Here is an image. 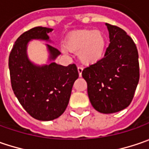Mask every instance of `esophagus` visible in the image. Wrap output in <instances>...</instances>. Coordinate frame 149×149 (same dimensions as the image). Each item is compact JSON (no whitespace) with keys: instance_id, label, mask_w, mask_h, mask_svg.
I'll return each instance as SVG.
<instances>
[{"instance_id":"1","label":"esophagus","mask_w":149,"mask_h":149,"mask_svg":"<svg viewBox=\"0 0 149 149\" xmlns=\"http://www.w3.org/2000/svg\"><path fill=\"white\" fill-rule=\"evenodd\" d=\"M82 70H83V68H81V67H78V68H77V71H78V74H79V77H81V72H82Z\"/></svg>"}]
</instances>
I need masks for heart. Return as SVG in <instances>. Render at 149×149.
<instances>
[{"label": "heart", "instance_id": "b5f03b06", "mask_svg": "<svg viewBox=\"0 0 149 149\" xmlns=\"http://www.w3.org/2000/svg\"><path fill=\"white\" fill-rule=\"evenodd\" d=\"M65 46L68 51L78 53V59L83 65L91 66L104 57L107 42L102 31L87 29L72 33Z\"/></svg>", "mask_w": 149, "mask_h": 149}]
</instances>
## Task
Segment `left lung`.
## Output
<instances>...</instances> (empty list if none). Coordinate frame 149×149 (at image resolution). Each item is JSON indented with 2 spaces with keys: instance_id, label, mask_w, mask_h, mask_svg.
Segmentation results:
<instances>
[{
  "instance_id": "obj_1",
  "label": "left lung",
  "mask_w": 149,
  "mask_h": 149,
  "mask_svg": "<svg viewBox=\"0 0 149 149\" xmlns=\"http://www.w3.org/2000/svg\"><path fill=\"white\" fill-rule=\"evenodd\" d=\"M110 43L100 62L82 71L87 94L99 113H113L129 106L139 81L138 49L125 31L106 23Z\"/></svg>"
}]
</instances>
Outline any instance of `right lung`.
I'll list each match as a JSON object with an SVG mask.
<instances>
[{"instance_id": "add662e5", "label": "right lung", "mask_w": 149, "mask_h": 149, "mask_svg": "<svg viewBox=\"0 0 149 149\" xmlns=\"http://www.w3.org/2000/svg\"><path fill=\"white\" fill-rule=\"evenodd\" d=\"M52 28L36 26L17 38L9 56L10 82L14 93L23 108L37 120L51 121L60 117L68 107L72 88L78 78L75 64L68 67L51 62L36 66L26 54L28 42L32 39L49 41ZM50 60L61 52L47 44Z\"/></svg>"}]
</instances>
